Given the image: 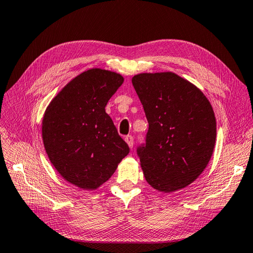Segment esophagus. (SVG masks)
Instances as JSON below:
<instances>
[{"label":"esophagus","mask_w":253,"mask_h":253,"mask_svg":"<svg viewBox=\"0 0 253 253\" xmlns=\"http://www.w3.org/2000/svg\"><path fill=\"white\" fill-rule=\"evenodd\" d=\"M125 141L127 142L129 148H132L133 146V137L130 136V134H128V136L125 137Z\"/></svg>","instance_id":"34e87169"}]
</instances>
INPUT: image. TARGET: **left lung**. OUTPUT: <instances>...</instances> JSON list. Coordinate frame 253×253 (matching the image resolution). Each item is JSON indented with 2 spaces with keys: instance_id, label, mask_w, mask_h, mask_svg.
Instances as JSON below:
<instances>
[{
  "instance_id": "8db88e82",
  "label": "left lung",
  "mask_w": 253,
  "mask_h": 253,
  "mask_svg": "<svg viewBox=\"0 0 253 253\" xmlns=\"http://www.w3.org/2000/svg\"><path fill=\"white\" fill-rule=\"evenodd\" d=\"M131 82L149 123L145 144L137 149L146 182L164 193L186 187L213 153L216 123L209 100L172 72L140 73Z\"/></svg>"
}]
</instances>
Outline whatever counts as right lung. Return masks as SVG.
Masks as SVG:
<instances>
[{
	"mask_svg": "<svg viewBox=\"0 0 253 253\" xmlns=\"http://www.w3.org/2000/svg\"><path fill=\"white\" fill-rule=\"evenodd\" d=\"M123 82L119 73L87 70L69 82L45 111L46 153L61 177L80 189H98L129 153L105 113V105Z\"/></svg>",
	"mask_w": 253,
	"mask_h": 253,
	"instance_id": "1",
	"label": "right lung"
}]
</instances>
